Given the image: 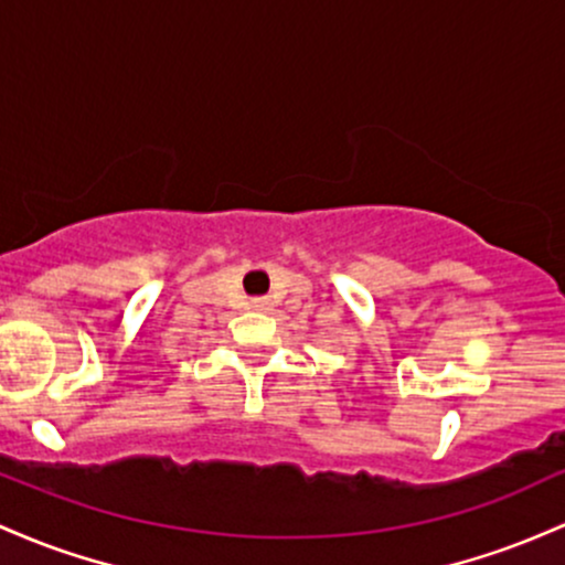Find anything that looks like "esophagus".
Instances as JSON below:
<instances>
[{
    "label": "esophagus",
    "mask_w": 565,
    "mask_h": 565,
    "mask_svg": "<svg viewBox=\"0 0 565 565\" xmlns=\"http://www.w3.org/2000/svg\"><path fill=\"white\" fill-rule=\"evenodd\" d=\"M250 307L258 309V312H269L271 299H269V296H256V299H250Z\"/></svg>",
    "instance_id": "34e87169"
}]
</instances>
